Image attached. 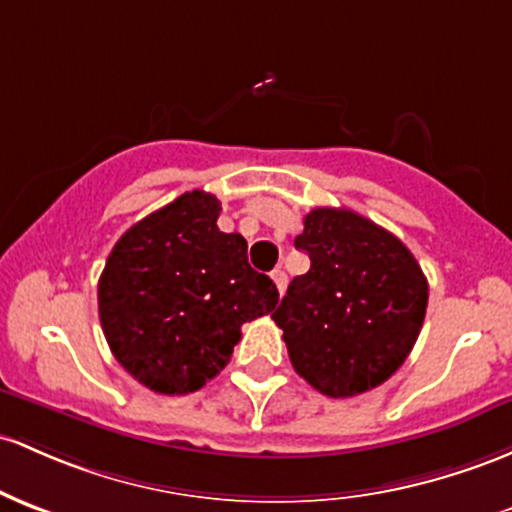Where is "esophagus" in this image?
I'll use <instances>...</instances> for the list:
<instances>
[{
	"label": "esophagus",
	"mask_w": 512,
	"mask_h": 512,
	"mask_svg": "<svg viewBox=\"0 0 512 512\" xmlns=\"http://www.w3.org/2000/svg\"><path fill=\"white\" fill-rule=\"evenodd\" d=\"M272 279H274V284H277L279 294H284V291H286V284H289V279H286V272H284V269H274V272H272Z\"/></svg>",
	"instance_id": "1"
}]
</instances>
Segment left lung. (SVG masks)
Segmentation results:
<instances>
[{
	"mask_svg": "<svg viewBox=\"0 0 512 512\" xmlns=\"http://www.w3.org/2000/svg\"><path fill=\"white\" fill-rule=\"evenodd\" d=\"M294 245L311 269L272 313L296 374L330 398L372 391L406 362L428 279L396 235L350 209H313Z\"/></svg>",
	"mask_w": 512,
	"mask_h": 512,
	"instance_id": "8db88e82",
	"label": "left lung"
}]
</instances>
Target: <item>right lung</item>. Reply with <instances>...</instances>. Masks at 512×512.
I'll use <instances>...</instances> for the list:
<instances>
[{"mask_svg": "<svg viewBox=\"0 0 512 512\" xmlns=\"http://www.w3.org/2000/svg\"><path fill=\"white\" fill-rule=\"evenodd\" d=\"M221 201L187 192L121 235L99 277L106 342L155 393L199 391L230 362L243 323L267 316L279 291L247 262L240 233L216 226Z\"/></svg>", "mask_w": 512, "mask_h": 512, "instance_id": "add662e5", "label": "right lung"}]
</instances>
